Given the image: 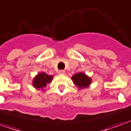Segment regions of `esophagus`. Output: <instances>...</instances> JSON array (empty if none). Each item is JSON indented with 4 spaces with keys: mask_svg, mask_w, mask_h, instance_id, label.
Wrapping results in <instances>:
<instances>
[{
    "mask_svg": "<svg viewBox=\"0 0 131 131\" xmlns=\"http://www.w3.org/2000/svg\"><path fill=\"white\" fill-rule=\"evenodd\" d=\"M59 74H65V71H64V70H60V71H59Z\"/></svg>",
    "mask_w": 131,
    "mask_h": 131,
    "instance_id": "34e87169",
    "label": "esophagus"
}]
</instances>
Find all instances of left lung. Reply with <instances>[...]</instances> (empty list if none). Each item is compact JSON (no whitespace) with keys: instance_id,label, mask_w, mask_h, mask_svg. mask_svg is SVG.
Wrapping results in <instances>:
<instances>
[{"instance_id":"left-lung-1","label":"left lung","mask_w":131,"mask_h":131,"mask_svg":"<svg viewBox=\"0 0 131 131\" xmlns=\"http://www.w3.org/2000/svg\"><path fill=\"white\" fill-rule=\"evenodd\" d=\"M71 80L79 89H83L88 88L91 85L92 83V79L88 77L84 72H79L74 74L71 77Z\"/></svg>"}]
</instances>
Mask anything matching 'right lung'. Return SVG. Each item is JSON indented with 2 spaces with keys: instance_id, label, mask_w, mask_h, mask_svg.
<instances>
[{
  "instance_id": "right-lung-1",
  "label": "right lung",
  "mask_w": 131,
  "mask_h": 131,
  "mask_svg": "<svg viewBox=\"0 0 131 131\" xmlns=\"http://www.w3.org/2000/svg\"><path fill=\"white\" fill-rule=\"evenodd\" d=\"M53 79L52 75H49L45 72L40 71L36 75L32 80V85L36 89H41L42 91H45L44 88L48 84H50Z\"/></svg>"
}]
</instances>
